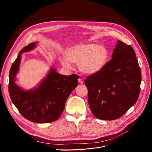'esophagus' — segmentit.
<instances>
[{"label":"esophagus","instance_id":"1","mask_svg":"<svg viewBox=\"0 0 152 152\" xmlns=\"http://www.w3.org/2000/svg\"><path fill=\"white\" fill-rule=\"evenodd\" d=\"M78 82H79V83L80 84H82L84 83V81L82 80L81 79H78Z\"/></svg>","mask_w":152,"mask_h":152}]
</instances>
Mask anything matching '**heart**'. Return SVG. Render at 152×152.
Segmentation results:
<instances>
[{"mask_svg":"<svg viewBox=\"0 0 152 152\" xmlns=\"http://www.w3.org/2000/svg\"><path fill=\"white\" fill-rule=\"evenodd\" d=\"M108 53L102 45L96 44H78L68 48L65 56L59 58L61 65L68 70L72 63H78L81 73L86 75H96L102 71L107 63Z\"/></svg>","mask_w":152,"mask_h":152,"instance_id":"obj_1","label":"heart"}]
</instances>
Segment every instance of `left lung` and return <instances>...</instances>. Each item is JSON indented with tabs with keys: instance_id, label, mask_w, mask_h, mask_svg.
Segmentation results:
<instances>
[{
	"instance_id": "left-lung-1",
	"label": "left lung",
	"mask_w": 152,
	"mask_h": 152,
	"mask_svg": "<svg viewBox=\"0 0 152 152\" xmlns=\"http://www.w3.org/2000/svg\"><path fill=\"white\" fill-rule=\"evenodd\" d=\"M112 58L102 71L84 80L91 111L102 120L122 117L140 93L141 70L133 48L118 40Z\"/></svg>"
}]
</instances>
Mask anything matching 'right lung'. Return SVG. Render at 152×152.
Returning <instances> with one entry per match:
<instances>
[{
  "label": "right lung",
  "mask_w": 152,
  "mask_h": 152,
  "mask_svg": "<svg viewBox=\"0 0 152 152\" xmlns=\"http://www.w3.org/2000/svg\"><path fill=\"white\" fill-rule=\"evenodd\" d=\"M37 42L29 44L23 48L11 66L9 93L12 103L27 120L35 123H49L57 121L65 109V102L78 86L76 75L59 74L51 67L38 86L25 90L16 83L21 54L35 49Z\"/></svg>",
  "instance_id": "right-lung-1"
}]
</instances>
